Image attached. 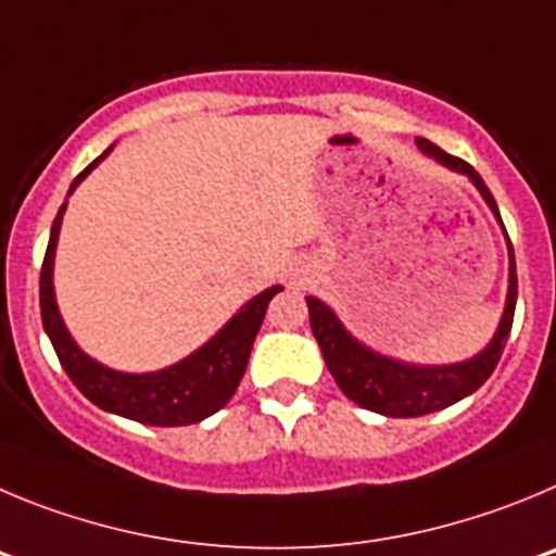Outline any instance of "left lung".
I'll return each instance as SVG.
<instances>
[{"instance_id":"obj_1","label":"left lung","mask_w":556,"mask_h":556,"mask_svg":"<svg viewBox=\"0 0 556 556\" xmlns=\"http://www.w3.org/2000/svg\"><path fill=\"white\" fill-rule=\"evenodd\" d=\"M418 149L429 157H434L443 166L454 168V172L465 174L477 185V191L493 210V216L502 224L498 216L496 199L488 191V185L482 182L473 166H468L465 160L454 157V154L443 152L440 147L429 143L427 138H418ZM509 247V288H507V304H504L502 324H498L496 334L488 346L477 354V357L465 359V363L454 365H407L399 359H390L384 354L371 352L363 346L357 338L346 332V327L338 321V315L321 302V299L307 296L309 309V327H313L315 340L321 346L324 363H327L329 374L334 377L338 388L352 399L359 407L371 409V413L388 415V418H418V415L438 413L443 407H452L459 399L471 396L473 390L482 388L488 377L496 371L498 359H502L504 346H507L509 329H513L515 315V299H518V274H515V254L513 243L507 238Z\"/></svg>"}]
</instances>
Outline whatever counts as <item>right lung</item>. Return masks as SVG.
<instances>
[{
	"label": "right lung",
	"mask_w": 556,
	"mask_h": 556,
	"mask_svg": "<svg viewBox=\"0 0 556 556\" xmlns=\"http://www.w3.org/2000/svg\"><path fill=\"white\" fill-rule=\"evenodd\" d=\"M108 152L99 154L91 166L74 177L68 193H74V188L108 157ZM63 213H66V204L58 210L47 254H43L41 318L63 371L77 384L79 393L108 413L124 415V418L149 424V427H188V424H199L207 415L218 413L241 384L249 354H252V343L260 332V324L266 318L268 302L282 290V285H274V288L263 290L260 296H254L252 302L243 304L241 313H235L227 327L213 334V340H207L191 357L179 359L172 368L154 374L113 371V368H104L102 363L88 357L74 343L66 324L60 318L58 302H54L52 268Z\"/></svg>",
	"instance_id": "obj_1"
}]
</instances>
